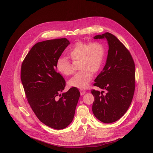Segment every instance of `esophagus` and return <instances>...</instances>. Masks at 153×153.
I'll use <instances>...</instances> for the list:
<instances>
[{
  "mask_svg": "<svg viewBox=\"0 0 153 153\" xmlns=\"http://www.w3.org/2000/svg\"><path fill=\"white\" fill-rule=\"evenodd\" d=\"M79 91H80V93H81V95H83L85 94V93L86 92V91H85L84 89H80Z\"/></svg>",
  "mask_w": 153,
  "mask_h": 153,
  "instance_id": "esophagus-1",
  "label": "esophagus"
}]
</instances>
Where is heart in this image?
Listing matches in <instances>:
<instances>
[{"label":"heart","instance_id":"heart-1","mask_svg":"<svg viewBox=\"0 0 153 153\" xmlns=\"http://www.w3.org/2000/svg\"><path fill=\"white\" fill-rule=\"evenodd\" d=\"M68 55L73 61H79L80 70L68 81L72 87L87 88L92 79V73L97 72L103 64L105 55L104 45L98 42L91 44L79 41L68 51ZM56 69L62 75L69 76L73 72L70 62L60 57L56 62Z\"/></svg>","mask_w":153,"mask_h":153}]
</instances>
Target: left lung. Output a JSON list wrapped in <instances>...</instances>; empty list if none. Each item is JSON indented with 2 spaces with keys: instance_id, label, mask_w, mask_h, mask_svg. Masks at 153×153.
I'll return each mask as SVG.
<instances>
[{
  "instance_id": "8db88e82",
  "label": "left lung",
  "mask_w": 153,
  "mask_h": 153,
  "mask_svg": "<svg viewBox=\"0 0 153 153\" xmlns=\"http://www.w3.org/2000/svg\"><path fill=\"white\" fill-rule=\"evenodd\" d=\"M94 39H106L108 51L105 65L95 79L94 86L106 94L92 89L95 101L92 112L104 123L117 121L128 109L135 90V64L126 47L114 35L106 32Z\"/></svg>"
}]
</instances>
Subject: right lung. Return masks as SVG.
<instances>
[{"label":"right lung","instance_id":"obj_1","mask_svg":"<svg viewBox=\"0 0 153 153\" xmlns=\"http://www.w3.org/2000/svg\"><path fill=\"white\" fill-rule=\"evenodd\" d=\"M68 45L66 38L38 42L21 66L22 85L31 108L42 123L56 130L71 123L80 96L75 87L60 94L65 89V81L56 72V65Z\"/></svg>","mask_w":153,"mask_h":153}]
</instances>
